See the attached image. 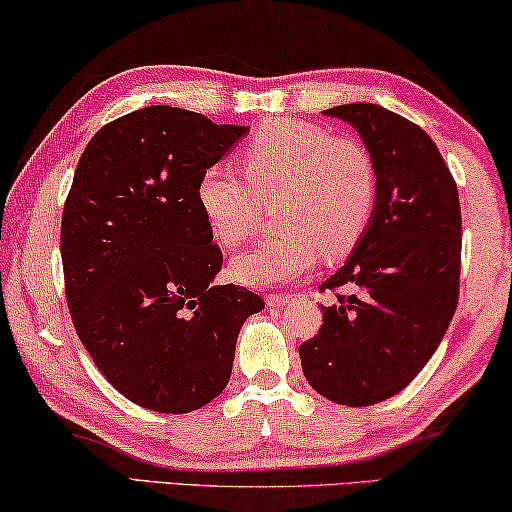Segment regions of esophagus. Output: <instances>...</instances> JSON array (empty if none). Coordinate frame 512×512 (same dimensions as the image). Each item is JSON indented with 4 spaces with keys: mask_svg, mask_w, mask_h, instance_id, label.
I'll list each match as a JSON object with an SVG mask.
<instances>
[{
    "mask_svg": "<svg viewBox=\"0 0 512 512\" xmlns=\"http://www.w3.org/2000/svg\"><path fill=\"white\" fill-rule=\"evenodd\" d=\"M297 299V294H283V292H271V294H266V304L269 306H290L292 301Z\"/></svg>",
    "mask_w": 512,
    "mask_h": 512,
    "instance_id": "obj_1",
    "label": "esophagus"
}]
</instances>
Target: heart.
Segmentation results:
<instances>
[{
  "label": "heart",
  "instance_id": "heart-1",
  "mask_svg": "<svg viewBox=\"0 0 512 512\" xmlns=\"http://www.w3.org/2000/svg\"><path fill=\"white\" fill-rule=\"evenodd\" d=\"M239 169L213 164L197 183V204L225 246L248 241L264 201H276V236L234 257V276L248 285L285 283L318 255L348 257L369 229L378 197L376 160L362 141L331 136L313 122L271 120L250 136Z\"/></svg>",
  "mask_w": 512,
  "mask_h": 512
}]
</instances>
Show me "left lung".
Returning a JSON list of instances; mask_svg holds the SVG:
<instances>
[{
	"label": "left lung",
	"instance_id": "8db88e82",
	"mask_svg": "<svg viewBox=\"0 0 512 512\" xmlns=\"http://www.w3.org/2000/svg\"><path fill=\"white\" fill-rule=\"evenodd\" d=\"M325 113L362 136L378 197L355 253L320 285L336 299L322 306L318 334L301 343V369L329 401L371 406L424 369L457 311L462 211L455 178L422 127L378 104Z\"/></svg>",
	"mask_w": 512,
	"mask_h": 512
}]
</instances>
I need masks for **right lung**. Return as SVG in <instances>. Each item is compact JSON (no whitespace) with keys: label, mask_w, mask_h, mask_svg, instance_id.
<instances>
[{"label":"right lung","mask_w":512,"mask_h":512,"mask_svg":"<svg viewBox=\"0 0 512 512\" xmlns=\"http://www.w3.org/2000/svg\"><path fill=\"white\" fill-rule=\"evenodd\" d=\"M248 127L146 106L104 125L78 160L60 253L76 334L122 397L190 413L225 390L259 294L213 285L222 250L197 204L199 176Z\"/></svg>","instance_id":"add662e5"}]
</instances>
